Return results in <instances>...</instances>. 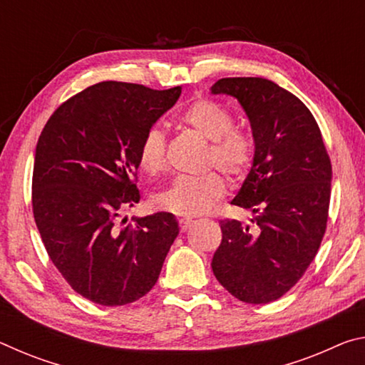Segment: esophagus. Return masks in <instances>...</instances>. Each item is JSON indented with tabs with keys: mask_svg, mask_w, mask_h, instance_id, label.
<instances>
[{
	"mask_svg": "<svg viewBox=\"0 0 365 365\" xmlns=\"http://www.w3.org/2000/svg\"><path fill=\"white\" fill-rule=\"evenodd\" d=\"M191 224H193V220H190V219H180V220H178V227H180V232H187Z\"/></svg>",
	"mask_w": 365,
	"mask_h": 365,
	"instance_id": "34e87169",
	"label": "esophagus"
}]
</instances>
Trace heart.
Returning <instances> with one entry per match:
<instances>
[{"instance_id":"heart-1","label":"heart","mask_w":365,"mask_h":365,"mask_svg":"<svg viewBox=\"0 0 365 365\" xmlns=\"http://www.w3.org/2000/svg\"><path fill=\"white\" fill-rule=\"evenodd\" d=\"M178 122L209 141L206 168H217L233 182H242L256 159V137L245 127L235 125L233 114L220 103L196 98L178 114ZM138 165L148 175H159L168 169V146L164 133L148 128L138 145ZM227 193V183L219 172L200 177H180L154 197L164 211L196 217L206 214Z\"/></svg>"}]
</instances>
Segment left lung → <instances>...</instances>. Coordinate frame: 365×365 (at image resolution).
Wrapping results in <instances>:
<instances>
[{"label":"left lung","instance_id":"left-lung-1","mask_svg":"<svg viewBox=\"0 0 365 365\" xmlns=\"http://www.w3.org/2000/svg\"><path fill=\"white\" fill-rule=\"evenodd\" d=\"M212 93L237 98L256 137V159L233 206L252 227L220 220L215 279L235 298L267 304L304 275L329 220L331 163L322 133L299 98L262 77L220 78Z\"/></svg>","mask_w":365,"mask_h":365}]
</instances>
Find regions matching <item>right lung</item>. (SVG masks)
Segmentation results:
<instances>
[{
  "label": "right lung",
  "mask_w": 365,
  "mask_h": 365,
  "mask_svg": "<svg viewBox=\"0 0 365 365\" xmlns=\"http://www.w3.org/2000/svg\"><path fill=\"white\" fill-rule=\"evenodd\" d=\"M180 86L101 82L54 110L36 143L32 209L41 242L73 292L101 306L156 285L178 224L170 212L119 222L140 201L138 145Z\"/></svg>",
  "instance_id": "add662e5"
}]
</instances>
